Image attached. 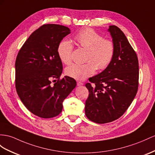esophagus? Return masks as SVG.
<instances>
[{"label":"esophagus","instance_id":"esophagus-1","mask_svg":"<svg viewBox=\"0 0 155 155\" xmlns=\"http://www.w3.org/2000/svg\"><path fill=\"white\" fill-rule=\"evenodd\" d=\"M82 85H83V83L82 82H80V81H77V86H82Z\"/></svg>","mask_w":155,"mask_h":155}]
</instances>
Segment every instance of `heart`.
Listing matches in <instances>:
<instances>
[{"instance_id": "b5f03b06", "label": "heart", "mask_w": 155, "mask_h": 155, "mask_svg": "<svg viewBox=\"0 0 155 155\" xmlns=\"http://www.w3.org/2000/svg\"><path fill=\"white\" fill-rule=\"evenodd\" d=\"M75 41L78 45L87 50L84 64H71L65 69L69 77L77 80H84L99 70L106 69L111 63L114 55V43L105 39L101 35L92 29L81 31ZM58 54L65 64H69L72 60L73 45L67 40H63L58 46Z\"/></svg>"}]
</instances>
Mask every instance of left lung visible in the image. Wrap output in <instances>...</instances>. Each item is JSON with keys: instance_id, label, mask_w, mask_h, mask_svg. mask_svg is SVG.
Instances as JSON below:
<instances>
[{"instance_id": "8db88e82", "label": "left lung", "mask_w": 155, "mask_h": 155, "mask_svg": "<svg viewBox=\"0 0 155 155\" xmlns=\"http://www.w3.org/2000/svg\"><path fill=\"white\" fill-rule=\"evenodd\" d=\"M108 31L114 45L111 63L86 84L89 96L85 114L98 124L110 122L120 118L128 109L138 89L139 63L137 54L124 33L115 25Z\"/></svg>"}]
</instances>
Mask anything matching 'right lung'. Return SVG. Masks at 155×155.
I'll use <instances>...</instances> for the list:
<instances>
[{
	"instance_id": "obj_1",
	"label": "right lung",
	"mask_w": 155,
	"mask_h": 155,
	"mask_svg": "<svg viewBox=\"0 0 155 155\" xmlns=\"http://www.w3.org/2000/svg\"><path fill=\"white\" fill-rule=\"evenodd\" d=\"M71 33L67 27L43 25L27 38L15 63V88L21 101L30 112L43 118L58 116L63 101L76 87L74 78L65 76L58 46ZM55 79L56 83L51 84Z\"/></svg>"
}]
</instances>
